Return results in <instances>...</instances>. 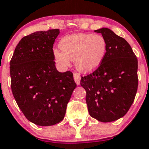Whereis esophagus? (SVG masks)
<instances>
[{
	"label": "esophagus",
	"instance_id": "1",
	"mask_svg": "<svg viewBox=\"0 0 149 149\" xmlns=\"http://www.w3.org/2000/svg\"><path fill=\"white\" fill-rule=\"evenodd\" d=\"M73 79H74V81H75V82H76V84L77 85L80 84L81 77L79 76V75L76 74V73H74V74H73Z\"/></svg>",
	"mask_w": 149,
	"mask_h": 149
}]
</instances>
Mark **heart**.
Listing matches in <instances>:
<instances>
[{
  "label": "heart",
  "instance_id": "1",
  "mask_svg": "<svg viewBox=\"0 0 149 149\" xmlns=\"http://www.w3.org/2000/svg\"><path fill=\"white\" fill-rule=\"evenodd\" d=\"M57 49L53 50L56 63L62 68H68L70 60L75 68L83 73L96 70L103 62L107 54L108 44L101 35L91 33H73L64 36L59 41Z\"/></svg>",
  "mask_w": 149,
  "mask_h": 149
}]
</instances>
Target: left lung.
<instances>
[{
    "label": "left lung",
    "mask_w": 149,
    "mask_h": 149,
    "mask_svg": "<svg viewBox=\"0 0 149 149\" xmlns=\"http://www.w3.org/2000/svg\"><path fill=\"white\" fill-rule=\"evenodd\" d=\"M108 44L107 54L95 71L81 79L86 90L89 113L99 122L123 117L132 105L138 89V60L127 41L106 27L95 30Z\"/></svg>",
    "instance_id": "1"
}]
</instances>
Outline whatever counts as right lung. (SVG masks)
<instances>
[{
  "instance_id": "1",
  "label": "right lung",
  "mask_w": 149,
  "mask_h": 149,
  "mask_svg": "<svg viewBox=\"0 0 149 149\" xmlns=\"http://www.w3.org/2000/svg\"><path fill=\"white\" fill-rule=\"evenodd\" d=\"M60 30L37 31L24 36L10 62L13 95L25 117L39 126H52L64 119L76 84L73 73L57 70L53 44Z\"/></svg>"
}]
</instances>
